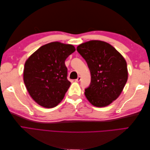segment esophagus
<instances>
[{
	"label": "esophagus",
	"instance_id": "1",
	"mask_svg": "<svg viewBox=\"0 0 150 150\" xmlns=\"http://www.w3.org/2000/svg\"><path fill=\"white\" fill-rule=\"evenodd\" d=\"M81 77H80V76H79L78 78H77V79H76L75 81H76V82H79V81H81Z\"/></svg>",
	"mask_w": 150,
	"mask_h": 150
}]
</instances>
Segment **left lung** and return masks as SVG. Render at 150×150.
I'll return each instance as SVG.
<instances>
[{
	"label": "left lung",
	"instance_id": "left-lung-1",
	"mask_svg": "<svg viewBox=\"0 0 150 150\" xmlns=\"http://www.w3.org/2000/svg\"><path fill=\"white\" fill-rule=\"evenodd\" d=\"M88 66L91 80L85 96L93 106L104 107L119 97L128 80L125 58L111 45L90 40L77 47Z\"/></svg>",
	"mask_w": 150,
	"mask_h": 150
}]
</instances>
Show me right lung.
Wrapping results in <instances>:
<instances>
[{"label":"right lung","instance_id":"1","mask_svg":"<svg viewBox=\"0 0 150 150\" xmlns=\"http://www.w3.org/2000/svg\"><path fill=\"white\" fill-rule=\"evenodd\" d=\"M75 51L72 45L53 42L39 47L26 61L24 82L40 106L52 108L64 98L71 85L65 61Z\"/></svg>","mask_w":150,"mask_h":150}]
</instances>
